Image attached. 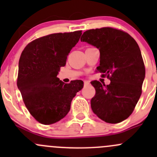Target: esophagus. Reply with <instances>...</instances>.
<instances>
[{
  "label": "esophagus",
  "mask_w": 157,
  "mask_h": 157,
  "mask_svg": "<svg viewBox=\"0 0 157 157\" xmlns=\"http://www.w3.org/2000/svg\"><path fill=\"white\" fill-rule=\"evenodd\" d=\"M88 85H90V82L86 81V80H85V81H84V86H88Z\"/></svg>",
  "instance_id": "1"
}]
</instances>
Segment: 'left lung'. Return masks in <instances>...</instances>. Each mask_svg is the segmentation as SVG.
<instances>
[{"label": "left lung", "instance_id": "1", "mask_svg": "<svg viewBox=\"0 0 157 157\" xmlns=\"http://www.w3.org/2000/svg\"><path fill=\"white\" fill-rule=\"evenodd\" d=\"M80 40L99 49L96 69L111 81L109 85L91 82L96 90L92 110L105 122H121L131 115L142 93L145 67L140 48L128 33L112 27L89 29Z\"/></svg>", "mask_w": 157, "mask_h": 157}]
</instances>
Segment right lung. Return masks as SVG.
I'll list each match as a JSON object with an SVG mask.
<instances>
[{"instance_id": "1", "label": "right lung", "mask_w": 157, "mask_h": 157, "mask_svg": "<svg viewBox=\"0 0 157 157\" xmlns=\"http://www.w3.org/2000/svg\"><path fill=\"white\" fill-rule=\"evenodd\" d=\"M81 34L80 30L39 38L20 55L17 86L29 113L41 124H54L64 118L73 98L83 87L80 80L64 83L57 77Z\"/></svg>"}]
</instances>
